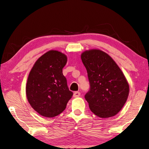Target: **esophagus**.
<instances>
[{
    "mask_svg": "<svg viewBox=\"0 0 149 149\" xmlns=\"http://www.w3.org/2000/svg\"><path fill=\"white\" fill-rule=\"evenodd\" d=\"M81 95V93L79 91H75L74 93V97H79Z\"/></svg>",
    "mask_w": 149,
    "mask_h": 149,
    "instance_id": "34e87169",
    "label": "esophagus"
}]
</instances>
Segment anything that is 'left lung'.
Wrapping results in <instances>:
<instances>
[{
    "label": "left lung",
    "instance_id": "left-lung-1",
    "mask_svg": "<svg viewBox=\"0 0 149 149\" xmlns=\"http://www.w3.org/2000/svg\"><path fill=\"white\" fill-rule=\"evenodd\" d=\"M81 59L90 85L84 96L90 110L100 118L116 115L124 106L129 92L123 72L107 54L99 49L83 52Z\"/></svg>",
    "mask_w": 149,
    "mask_h": 149
}]
</instances>
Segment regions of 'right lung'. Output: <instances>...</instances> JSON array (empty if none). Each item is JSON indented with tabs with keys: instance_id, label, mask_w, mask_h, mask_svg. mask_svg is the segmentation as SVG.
Returning <instances> with one entry per match:
<instances>
[{
	"instance_id": "1",
	"label": "right lung",
	"mask_w": 149,
	"mask_h": 149,
	"mask_svg": "<svg viewBox=\"0 0 149 149\" xmlns=\"http://www.w3.org/2000/svg\"><path fill=\"white\" fill-rule=\"evenodd\" d=\"M66 62L65 54L52 50L41 56L31 69L26 84L27 99L40 115L52 118L59 115L73 95L63 74Z\"/></svg>"
}]
</instances>
